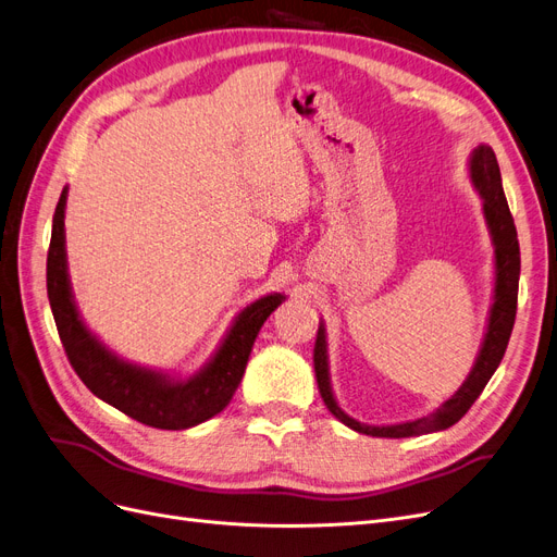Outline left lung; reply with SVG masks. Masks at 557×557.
Instances as JSON below:
<instances>
[{"label": "left lung", "mask_w": 557, "mask_h": 557, "mask_svg": "<svg viewBox=\"0 0 557 557\" xmlns=\"http://www.w3.org/2000/svg\"><path fill=\"white\" fill-rule=\"evenodd\" d=\"M469 175H471L473 187L482 198V214L494 244V297H492L494 301H492V308H488L486 331H484L480 351L475 356V363L469 376L463 380V384L455 391V395H450L446 403H443L438 409H434L432 413L416 420L395 422V425H368V422H359L356 418L347 416L341 409L336 395H333L331 374H329L326 329H324V322H320L315 354H313L318 388L326 409L354 432L380 436V438H405V436H420V434L448 430L473 407V403L484 391L486 382L492 380V374L503 361L511 329H515V318H517L519 274H521L519 239H517L515 219H511L507 208L500 169L492 146L480 144L478 148H473L469 158Z\"/></svg>", "instance_id": "obj_1"}]
</instances>
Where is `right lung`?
Returning a JSON list of instances; mask_svg holds the SVG:
<instances>
[{
    "label": "right lung",
    "instance_id": "obj_1",
    "mask_svg": "<svg viewBox=\"0 0 557 557\" xmlns=\"http://www.w3.org/2000/svg\"><path fill=\"white\" fill-rule=\"evenodd\" d=\"M65 201L69 187H63L52 219L48 297L63 349L86 388L102 403L158 430H189L224 411L247 370L260 326L285 301V295H264L242 308L208 363L189 376L129 363L84 324L77 310L65 258Z\"/></svg>",
    "mask_w": 557,
    "mask_h": 557
}]
</instances>
